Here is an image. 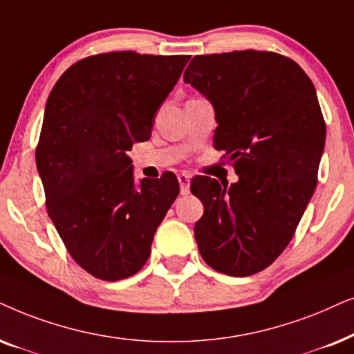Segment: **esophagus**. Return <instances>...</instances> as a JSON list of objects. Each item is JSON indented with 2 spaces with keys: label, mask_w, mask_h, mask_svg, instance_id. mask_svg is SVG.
<instances>
[{
  "label": "esophagus",
  "mask_w": 354,
  "mask_h": 354,
  "mask_svg": "<svg viewBox=\"0 0 354 354\" xmlns=\"http://www.w3.org/2000/svg\"><path fill=\"white\" fill-rule=\"evenodd\" d=\"M178 181H180L181 194H183V196L189 194V183H191V176H189V174L180 173V174H178Z\"/></svg>",
  "instance_id": "34e87169"
}]
</instances>
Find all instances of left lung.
Here are the masks:
<instances>
[{
    "instance_id": "left-lung-1",
    "label": "left lung",
    "mask_w": 354,
    "mask_h": 354,
    "mask_svg": "<svg viewBox=\"0 0 354 354\" xmlns=\"http://www.w3.org/2000/svg\"><path fill=\"white\" fill-rule=\"evenodd\" d=\"M185 82L214 105V145L239 176L230 187L194 178L197 248L216 272L252 275L285 251L314 194L325 145L317 93L298 63L257 50L197 55Z\"/></svg>"
}]
</instances>
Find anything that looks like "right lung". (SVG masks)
<instances>
[{
    "label": "right lung",
    "mask_w": 354,
    "mask_h": 354,
    "mask_svg": "<svg viewBox=\"0 0 354 354\" xmlns=\"http://www.w3.org/2000/svg\"><path fill=\"white\" fill-rule=\"evenodd\" d=\"M189 56L111 51L74 63L45 106L35 150L46 212L71 257L95 279L138 273L180 194L173 173L134 183L126 155L149 140L153 118Z\"/></svg>",
    "instance_id": "1"
}]
</instances>
